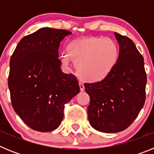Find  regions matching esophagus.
I'll use <instances>...</instances> for the list:
<instances>
[{
	"mask_svg": "<svg viewBox=\"0 0 154 154\" xmlns=\"http://www.w3.org/2000/svg\"><path fill=\"white\" fill-rule=\"evenodd\" d=\"M79 88H80V91H84L85 90V87H84V85L82 83H81V82H79Z\"/></svg>",
	"mask_w": 154,
	"mask_h": 154,
	"instance_id": "34e87169",
	"label": "esophagus"
}]
</instances>
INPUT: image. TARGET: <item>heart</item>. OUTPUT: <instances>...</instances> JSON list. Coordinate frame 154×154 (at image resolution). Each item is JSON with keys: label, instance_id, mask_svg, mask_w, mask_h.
I'll return each mask as SVG.
<instances>
[{"label": "heart", "instance_id": "1", "mask_svg": "<svg viewBox=\"0 0 154 154\" xmlns=\"http://www.w3.org/2000/svg\"><path fill=\"white\" fill-rule=\"evenodd\" d=\"M67 53H61L62 64L68 65L71 58L80 79L96 82L106 78L112 72L117 62L119 49L112 39L87 37L69 42Z\"/></svg>", "mask_w": 154, "mask_h": 154}]
</instances>
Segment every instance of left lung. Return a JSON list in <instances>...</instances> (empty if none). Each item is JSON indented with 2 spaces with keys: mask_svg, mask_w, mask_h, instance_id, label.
I'll list each match as a JSON object with an SVG mask.
<instances>
[{
  "mask_svg": "<svg viewBox=\"0 0 154 154\" xmlns=\"http://www.w3.org/2000/svg\"><path fill=\"white\" fill-rule=\"evenodd\" d=\"M114 35L119 52L113 69L102 81L84 84L90 97L89 123L103 133L126 130L137 117L146 100L143 57L131 39L116 32Z\"/></svg>",
  "mask_w": 154,
  "mask_h": 154,
  "instance_id": "obj_1",
  "label": "left lung"
}]
</instances>
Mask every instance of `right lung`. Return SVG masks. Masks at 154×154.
I'll return each mask as SVG.
<instances>
[{
    "mask_svg": "<svg viewBox=\"0 0 154 154\" xmlns=\"http://www.w3.org/2000/svg\"><path fill=\"white\" fill-rule=\"evenodd\" d=\"M72 32L44 28L24 36L10 60L8 87L16 113L30 128L50 132L61 124L65 105L79 92L78 80L61 71L58 48Z\"/></svg>",
    "mask_w": 154,
    "mask_h": 154,
    "instance_id": "right-lung-1",
    "label": "right lung"
}]
</instances>
